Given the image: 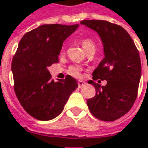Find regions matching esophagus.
<instances>
[{
  "label": "esophagus",
  "instance_id": "esophagus-1",
  "mask_svg": "<svg viewBox=\"0 0 148 148\" xmlns=\"http://www.w3.org/2000/svg\"><path fill=\"white\" fill-rule=\"evenodd\" d=\"M86 84V82H84V81H82V80H79L78 81V86H79V87H82L84 85Z\"/></svg>",
  "mask_w": 148,
  "mask_h": 148
}]
</instances>
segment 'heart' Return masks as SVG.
<instances>
[{
  "label": "heart",
  "mask_w": 148,
  "mask_h": 148,
  "mask_svg": "<svg viewBox=\"0 0 148 148\" xmlns=\"http://www.w3.org/2000/svg\"><path fill=\"white\" fill-rule=\"evenodd\" d=\"M80 44L82 47L84 48V50L86 51H92V50H96V44L94 42V40L90 38H84L80 40ZM69 73L74 75L75 77H79L81 74V69L79 66H71L69 68Z\"/></svg>",
  "instance_id": "obj_1"
}]
</instances>
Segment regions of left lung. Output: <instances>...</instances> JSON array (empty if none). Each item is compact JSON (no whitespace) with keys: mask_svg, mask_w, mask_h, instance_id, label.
Segmentation results:
<instances>
[{"mask_svg":"<svg viewBox=\"0 0 148 148\" xmlns=\"http://www.w3.org/2000/svg\"><path fill=\"white\" fill-rule=\"evenodd\" d=\"M81 24L96 31L103 45L104 58L92 73V79L107 80L100 87L93 80L96 96L88 99L90 113L98 119L114 121L128 113L136 101L141 75L139 51L119 25L104 20H84Z\"/></svg>","mask_w":148,"mask_h":148,"instance_id":"8db88e82","label":"left lung"}]
</instances>
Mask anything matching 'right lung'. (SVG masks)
I'll return each mask as SVG.
<instances>
[{
  "label": "right lung",
  "instance_id": "obj_1",
  "mask_svg": "<svg viewBox=\"0 0 148 148\" xmlns=\"http://www.w3.org/2000/svg\"><path fill=\"white\" fill-rule=\"evenodd\" d=\"M79 24H43L26 33L12 62L14 90L23 109L36 119L51 120L62 112L76 79H51L48 68L58 62L64 40Z\"/></svg>",
  "mask_w": 148,
  "mask_h": 148
}]
</instances>
